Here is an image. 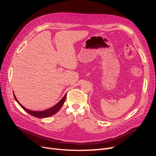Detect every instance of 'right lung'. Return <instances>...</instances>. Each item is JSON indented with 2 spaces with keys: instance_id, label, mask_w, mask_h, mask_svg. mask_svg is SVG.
<instances>
[{
  "instance_id": "add662e5",
  "label": "right lung",
  "mask_w": 156,
  "mask_h": 156,
  "mask_svg": "<svg viewBox=\"0 0 156 156\" xmlns=\"http://www.w3.org/2000/svg\"><path fill=\"white\" fill-rule=\"evenodd\" d=\"M66 95L67 94H66L63 97L62 99L58 102L55 105H54L53 107L49 108L48 109H46L45 111H31V110H29L27 108H25L24 107V106H23L17 100V99H16V96L14 95V99L15 100L17 101V102L20 104V105L21 106V107L26 112H27L28 114H31V116H35L36 118H47V117H49V116H51L52 115H54V114H55L57 111H58L61 108L62 106V105L64 104V101L66 100Z\"/></svg>"
}]
</instances>
